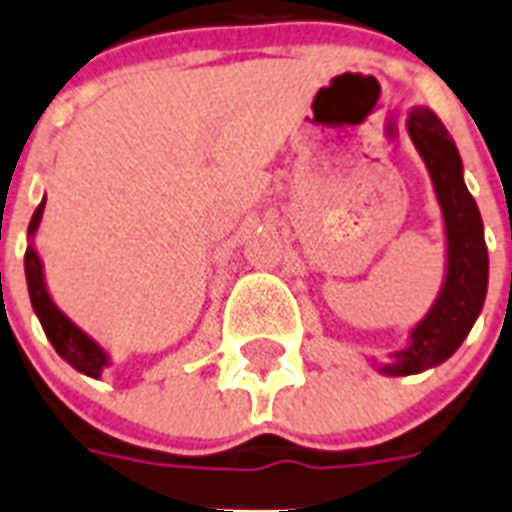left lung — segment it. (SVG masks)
I'll list each match as a JSON object with an SVG mask.
<instances>
[{
  "label": "left lung",
  "mask_w": 512,
  "mask_h": 512,
  "mask_svg": "<svg viewBox=\"0 0 512 512\" xmlns=\"http://www.w3.org/2000/svg\"><path fill=\"white\" fill-rule=\"evenodd\" d=\"M407 134L426 162L442 207L447 265L434 305L410 328V344L392 352L389 363L378 365L384 376H413L455 355L479 318L489 284L484 223L463 181V160L450 131L429 107H413L407 115Z\"/></svg>",
  "instance_id": "left-lung-1"
}]
</instances>
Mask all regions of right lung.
Returning <instances> with one entry per match:
<instances>
[{"label": "right lung", "instance_id": "add662e5", "mask_svg": "<svg viewBox=\"0 0 512 512\" xmlns=\"http://www.w3.org/2000/svg\"><path fill=\"white\" fill-rule=\"evenodd\" d=\"M44 205L47 197L41 199V205L36 207L31 223H28V247H26V281L28 294H31V305L36 318L41 321L44 334L57 350V355L68 365H73L78 373L91 378H102V371L110 365V355L97 339H91L83 328L70 321L68 315L62 313L60 307L54 305V299L49 297L47 281H44V263H41L39 252L33 247V236L39 231L41 215H44Z\"/></svg>", "mask_w": 512, "mask_h": 512}]
</instances>
